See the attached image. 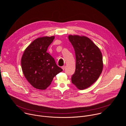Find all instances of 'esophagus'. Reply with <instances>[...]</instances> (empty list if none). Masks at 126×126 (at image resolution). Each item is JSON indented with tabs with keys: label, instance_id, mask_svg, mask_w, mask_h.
Here are the masks:
<instances>
[{
	"label": "esophagus",
	"instance_id": "esophagus-1",
	"mask_svg": "<svg viewBox=\"0 0 126 126\" xmlns=\"http://www.w3.org/2000/svg\"><path fill=\"white\" fill-rule=\"evenodd\" d=\"M65 68H66V66H63L62 67V69L63 70H64V69H65Z\"/></svg>",
	"mask_w": 126,
	"mask_h": 126
}]
</instances>
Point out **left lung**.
<instances>
[{
    "label": "left lung",
    "instance_id": "1",
    "mask_svg": "<svg viewBox=\"0 0 126 126\" xmlns=\"http://www.w3.org/2000/svg\"><path fill=\"white\" fill-rule=\"evenodd\" d=\"M68 38L76 55V69L71 81L79 90H84L95 83L101 74L103 57L100 49L86 36L70 35Z\"/></svg>",
    "mask_w": 126,
    "mask_h": 126
}]
</instances>
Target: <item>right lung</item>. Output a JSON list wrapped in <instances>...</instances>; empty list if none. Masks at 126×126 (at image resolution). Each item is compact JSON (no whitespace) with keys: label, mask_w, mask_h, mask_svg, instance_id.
<instances>
[{"label":"right lung","mask_w":126,"mask_h":126,"mask_svg":"<svg viewBox=\"0 0 126 126\" xmlns=\"http://www.w3.org/2000/svg\"><path fill=\"white\" fill-rule=\"evenodd\" d=\"M54 36L42 37L34 40L25 50L21 67L25 77L34 88L46 89L57 74L63 70L47 52Z\"/></svg>","instance_id":"1"}]
</instances>
